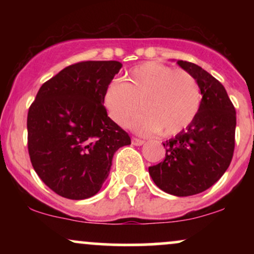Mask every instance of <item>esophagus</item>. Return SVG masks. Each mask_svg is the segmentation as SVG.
Listing matches in <instances>:
<instances>
[{"instance_id":"obj_1","label":"esophagus","mask_w":254,"mask_h":254,"mask_svg":"<svg viewBox=\"0 0 254 254\" xmlns=\"http://www.w3.org/2000/svg\"><path fill=\"white\" fill-rule=\"evenodd\" d=\"M132 144L137 145V147H139V145L144 144V141H143V139H139V138H136V137H132Z\"/></svg>"}]
</instances>
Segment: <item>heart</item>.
<instances>
[{"instance_id":"heart-1","label":"heart","mask_w":254,"mask_h":254,"mask_svg":"<svg viewBox=\"0 0 254 254\" xmlns=\"http://www.w3.org/2000/svg\"><path fill=\"white\" fill-rule=\"evenodd\" d=\"M138 103L142 112L132 119L131 129L141 135L174 136L193 123L202 94L190 72L148 62L133 68L125 82H111L104 94L109 116L121 127L137 112Z\"/></svg>"}]
</instances>
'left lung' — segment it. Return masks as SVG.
Masks as SVG:
<instances>
[{
	"instance_id": "obj_1",
	"label": "left lung",
	"mask_w": 254,
	"mask_h": 254,
	"mask_svg": "<svg viewBox=\"0 0 254 254\" xmlns=\"http://www.w3.org/2000/svg\"><path fill=\"white\" fill-rule=\"evenodd\" d=\"M177 63L197 80L202 103L193 123L165 142L164 161L149 167V174L162 191L186 197L208 190L229 167L237 115L220 81L197 64Z\"/></svg>"
}]
</instances>
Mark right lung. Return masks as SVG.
<instances>
[{
    "mask_svg": "<svg viewBox=\"0 0 254 254\" xmlns=\"http://www.w3.org/2000/svg\"><path fill=\"white\" fill-rule=\"evenodd\" d=\"M122 66L117 61L66 66L40 87L30 106L32 166L60 196L80 200L97 194L116 151L131 143L104 106L105 90Z\"/></svg>",
    "mask_w": 254,
    "mask_h": 254,
    "instance_id": "obj_1",
    "label": "right lung"
}]
</instances>
